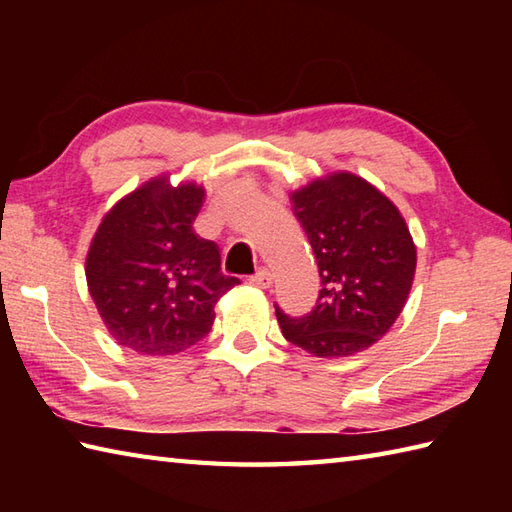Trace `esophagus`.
Instances as JSON below:
<instances>
[{"label":"esophagus","mask_w":512,"mask_h":512,"mask_svg":"<svg viewBox=\"0 0 512 512\" xmlns=\"http://www.w3.org/2000/svg\"><path fill=\"white\" fill-rule=\"evenodd\" d=\"M250 284H253L255 288H270L273 286V273H270L268 268L257 270V273L250 277Z\"/></svg>","instance_id":"esophagus-1"}]
</instances>
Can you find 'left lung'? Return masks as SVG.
<instances>
[{"label": "left lung", "instance_id": "obj_1", "mask_svg": "<svg viewBox=\"0 0 512 512\" xmlns=\"http://www.w3.org/2000/svg\"><path fill=\"white\" fill-rule=\"evenodd\" d=\"M321 277L314 306L290 317L275 303L286 339L321 358L367 350L405 308L416 246L398 209L352 173H334L292 193Z\"/></svg>", "mask_w": 512, "mask_h": 512}]
</instances>
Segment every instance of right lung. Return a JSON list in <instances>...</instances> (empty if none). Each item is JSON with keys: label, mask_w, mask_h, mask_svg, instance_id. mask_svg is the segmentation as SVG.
Returning a JSON list of instances; mask_svg holds the SVG:
<instances>
[{"label": "right lung", "mask_w": 512, "mask_h": 512, "mask_svg": "<svg viewBox=\"0 0 512 512\" xmlns=\"http://www.w3.org/2000/svg\"><path fill=\"white\" fill-rule=\"evenodd\" d=\"M204 189L151 180L105 215L85 275L118 345L169 356L211 332L215 303L239 284L222 273L220 248L193 231Z\"/></svg>", "instance_id": "right-lung-1"}]
</instances>
